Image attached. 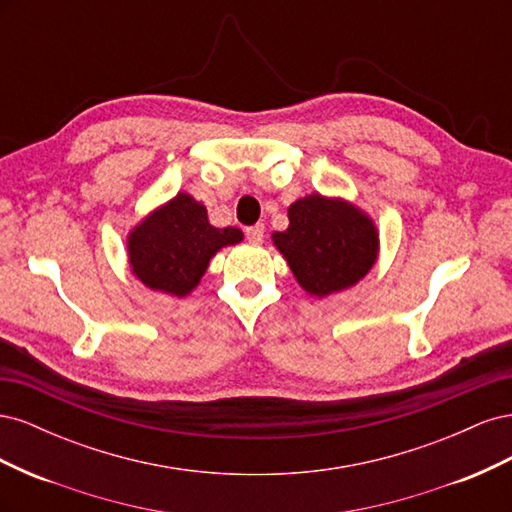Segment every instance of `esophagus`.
I'll list each match as a JSON object with an SVG mask.
<instances>
[{
    "mask_svg": "<svg viewBox=\"0 0 512 512\" xmlns=\"http://www.w3.org/2000/svg\"><path fill=\"white\" fill-rule=\"evenodd\" d=\"M245 237H247V241H250L252 245H260L262 237H265V226L256 224V226L245 228Z\"/></svg>",
    "mask_w": 512,
    "mask_h": 512,
    "instance_id": "1",
    "label": "esophagus"
}]
</instances>
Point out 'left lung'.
<instances>
[{
  "label": "left lung",
  "instance_id": "1",
  "mask_svg": "<svg viewBox=\"0 0 512 512\" xmlns=\"http://www.w3.org/2000/svg\"><path fill=\"white\" fill-rule=\"evenodd\" d=\"M288 228L273 232L297 284L324 299L359 284L376 265L380 232L371 215L342 196L307 194L288 207Z\"/></svg>",
  "mask_w": 512,
  "mask_h": 512
}]
</instances>
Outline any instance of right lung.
<instances>
[{"mask_svg":"<svg viewBox=\"0 0 512 512\" xmlns=\"http://www.w3.org/2000/svg\"><path fill=\"white\" fill-rule=\"evenodd\" d=\"M241 241L239 228H215L207 207L192 194L179 192L130 228L128 265L149 290L183 299L203 280L211 258Z\"/></svg>","mask_w":512,"mask_h":512,"instance_id":"obj_1","label":"right lung"}]
</instances>
